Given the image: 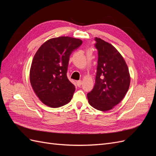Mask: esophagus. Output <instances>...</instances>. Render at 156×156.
<instances>
[{
  "label": "esophagus",
  "mask_w": 156,
  "mask_h": 156,
  "mask_svg": "<svg viewBox=\"0 0 156 156\" xmlns=\"http://www.w3.org/2000/svg\"><path fill=\"white\" fill-rule=\"evenodd\" d=\"M81 84H82V81H81V80H79V81H77V85L78 87H81Z\"/></svg>",
  "instance_id": "1"
}]
</instances>
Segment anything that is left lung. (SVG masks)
I'll return each instance as SVG.
<instances>
[{
    "instance_id": "obj_1",
    "label": "left lung",
    "mask_w": 156,
    "mask_h": 156,
    "mask_svg": "<svg viewBox=\"0 0 156 156\" xmlns=\"http://www.w3.org/2000/svg\"><path fill=\"white\" fill-rule=\"evenodd\" d=\"M98 60L95 85L87 94L89 104L107 111L123 100L130 84L129 69L123 56L114 46L96 37Z\"/></svg>"
}]
</instances>
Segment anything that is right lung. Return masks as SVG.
I'll return each instance as SVG.
<instances>
[{
    "mask_svg": "<svg viewBox=\"0 0 156 156\" xmlns=\"http://www.w3.org/2000/svg\"><path fill=\"white\" fill-rule=\"evenodd\" d=\"M82 43L81 40L69 36L53 37L36 51L30 69V82L45 105L57 108L72 100L75 87L66 75L69 56Z\"/></svg>",
    "mask_w": 156,
    "mask_h": 156,
    "instance_id": "1",
    "label": "right lung"
}]
</instances>
